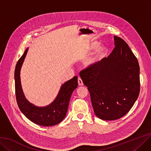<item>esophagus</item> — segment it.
Instances as JSON below:
<instances>
[{
  "instance_id": "obj_1",
  "label": "esophagus",
  "mask_w": 151,
  "mask_h": 151,
  "mask_svg": "<svg viewBox=\"0 0 151 151\" xmlns=\"http://www.w3.org/2000/svg\"><path fill=\"white\" fill-rule=\"evenodd\" d=\"M78 83H79V86H82L83 85V82L80 77L78 78Z\"/></svg>"
}]
</instances>
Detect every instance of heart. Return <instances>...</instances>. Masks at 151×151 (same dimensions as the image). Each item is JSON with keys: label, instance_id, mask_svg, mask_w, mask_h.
Returning a JSON list of instances; mask_svg holds the SVG:
<instances>
[{"label": "heart", "instance_id": "obj_1", "mask_svg": "<svg viewBox=\"0 0 151 151\" xmlns=\"http://www.w3.org/2000/svg\"><path fill=\"white\" fill-rule=\"evenodd\" d=\"M98 45H99L98 42H94V43H93L91 45V48L93 49V48L97 47ZM105 52H106V47L105 46L99 47L97 49V50L96 51L94 55L88 59V61L87 62L88 64L89 65L93 64L96 62L99 61V60H100L104 56V55H105Z\"/></svg>", "mask_w": 151, "mask_h": 151}]
</instances>
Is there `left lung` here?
I'll return each mask as SVG.
<instances>
[{"label":"left lung","instance_id":"8db88e82","mask_svg":"<svg viewBox=\"0 0 151 151\" xmlns=\"http://www.w3.org/2000/svg\"><path fill=\"white\" fill-rule=\"evenodd\" d=\"M111 53L82 70L96 116L116 120L128 113L140 92L139 65L128 45L114 36Z\"/></svg>","mask_w":151,"mask_h":151}]
</instances>
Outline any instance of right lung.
Listing matches in <instances>:
<instances>
[{
	"label": "right lung",
	"instance_id": "obj_1",
	"mask_svg": "<svg viewBox=\"0 0 151 151\" xmlns=\"http://www.w3.org/2000/svg\"><path fill=\"white\" fill-rule=\"evenodd\" d=\"M28 50L27 48L18 61L15 69V95L18 106L24 115L34 123L43 126L56 125L65 117L71 95L78 86L77 77H74L63 84L56 99L50 105L45 107L35 106L26 99L20 82V69Z\"/></svg>",
	"mask_w": 151,
	"mask_h": 151
}]
</instances>
